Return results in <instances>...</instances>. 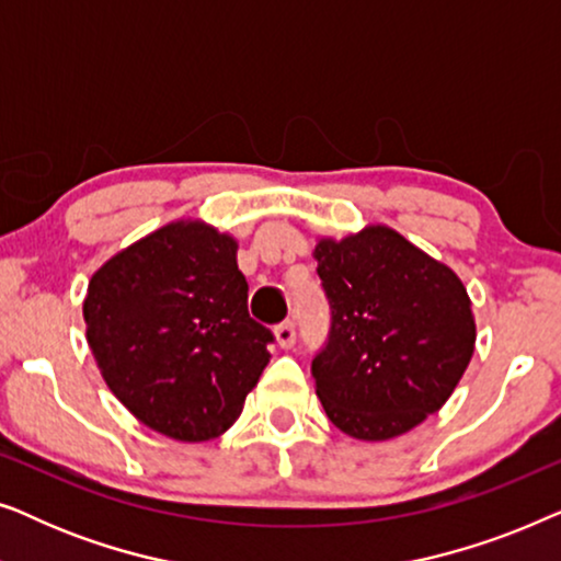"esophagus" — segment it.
<instances>
[{
	"instance_id": "1",
	"label": "esophagus",
	"mask_w": 561,
	"mask_h": 561,
	"mask_svg": "<svg viewBox=\"0 0 561 561\" xmlns=\"http://www.w3.org/2000/svg\"><path fill=\"white\" fill-rule=\"evenodd\" d=\"M275 342H278L280 350H290L296 342V324L294 321H283V324L275 327Z\"/></svg>"
}]
</instances>
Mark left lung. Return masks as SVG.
Here are the masks:
<instances>
[{
    "mask_svg": "<svg viewBox=\"0 0 561 561\" xmlns=\"http://www.w3.org/2000/svg\"><path fill=\"white\" fill-rule=\"evenodd\" d=\"M313 257L332 309L329 342L311 363L329 421L363 442L411 432L449 401L472 359L467 288L386 225L319 237Z\"/></svg>",
    "mask_w": 561,
    "mask_h": 561,
    "instance_id": "8db88e82",
    "label": "left lung"
}]
</instances>
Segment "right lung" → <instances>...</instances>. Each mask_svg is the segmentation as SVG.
<instances>
[{
	"mask_svg": "<svg viewBox=\"0 0 561 561\" xmlns=\"http://www.w3.org/2000/svg\"><path fill=\"white\" fill-rule=\"evenodd\" d=\"M87 342L119 403L152 432L206 442L240 419L271 363V329L248 313L237 240L179 219L91 275Z\"/></svg>",
	"mask_w": 561,
	"mask_h": 561,
	"instance_id": "add662e5",
	"label": "right lung"
}]
</instances>
